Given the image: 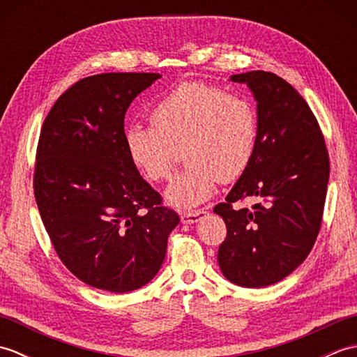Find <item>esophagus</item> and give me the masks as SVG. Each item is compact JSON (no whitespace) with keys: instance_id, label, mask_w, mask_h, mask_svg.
Segmentation results:
<instances>
[{"instance_id":"obj_1","label":"esophagus","mask_w":357,"mask_h":357,"mask_svg":"<svg viewBox=\"0 0 357 357\" xmlns=\"http://www.w3.org/2000/svg\"><path fill=\"white\" fill-rule=\"evenodd\" d=\"M207 215V210H195V211H184L181 213V222L183 224H195L198 222L202 216Z\"/></svg>"}]
</instances>
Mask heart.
Returning <instances> with one entry per match:
<instances>
[{"label": "heart", "instance_id": "b5f03b06", "mask_svg": "<svg viewBox=\"0 0 357 357\" xmlns=\"http://www.w3.org/2000/svg\"><path fill=\"white\" fill-rule=\"evenodd\" d=\"M150 127L124 132L128 158L151 183L170 176L176 150L185 169L167 187L170 206L190 210L215 195L218 181L230 183L248 169L259 135L255 105L204 82H183L149 112Z\"/></svg>", "mask_w": 357, "mask_h": 357}]
</instances>
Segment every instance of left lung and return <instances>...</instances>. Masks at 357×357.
<instances>
[{
	"instance_id": "obj_1",
	"label": "left lung",
	"mask_w": 357,
	"mask_h": 357,
	"mask_svg": "<svg viewBox=\"0 0 357 357\" xmlns=\"http://www.w3.org/2000/svg\"><path fill=\"white\" fill-rule=\"evenodd\" d=\"M257 102L259 135L248 169L213 208L227 225L218 262L230 282L261 288L305 261L321 229L330 176L328 151L304 98L278 75L253 70L230 77ZM252 195V211L232 204Z\"/></svg>"
}]
</instances>
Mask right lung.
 I'll use <instances>...</instances> for the list:
<instances>
[{
  "label": "right lung",
  "instance_id": "obj_1",
  "mask_svg": "<svg viewBox=\"0 0 357 357\" xmlns=\"http://www.w3.org/2000/svg\"><path fill=\"white\" fill-rule=\"evenodd\" d=\"M159 73H101L66 90L44 119L33 190L59 259L82 282L113 293L161 268L176 211L128 158L124 116Z\"/></svg>",
  "mask_w": 357,
  "mask_h": 357
}]
</instances>
